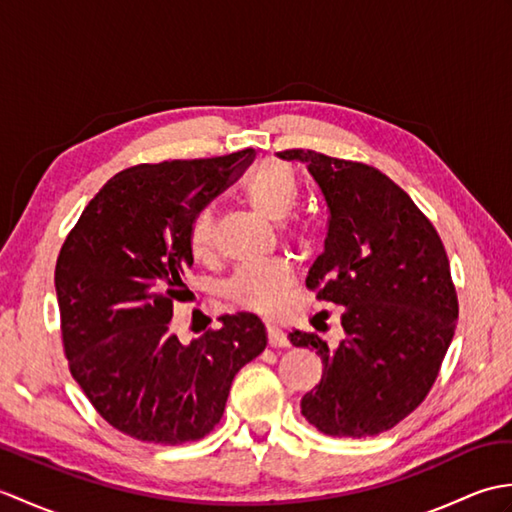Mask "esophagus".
<instances>
[{"label":"esophagus","mask_w":512,"mask_h":512,"mask_svg":"<svg viewBox=\"0 0 512 512\" xmlns=\"http://www.w3.org/2000/svg\"><path fill=\"white\" fill-rule=\"evenodd\" d=\"M266 334H268V345L270 347H288V336L284 330L275 328V325H266Z\"/></svg>","instance_id":"obj_1"}]
</instances>
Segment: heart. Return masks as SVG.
Segmentation results:
<instances>
[{"label":"heart","mask_w":512,"mask_h":512,"mask_svg":"<svg viewBox=\"0 0 512 512\" xmlns=\"http://www.w3.org/2000/svg\"><path fill=\"white\" fill-rule=\"evenodd\" d=\"M246 204L268 222H284L299 200V182L286 162L266 160L244 182ZM213 213L202 209L191 224L189 246L195 257H206L213 248ZM292 286V270L279 259H262L237 266L224 281L226 299L257 312H275Z\"/></svg>","instance_id":"b5f03b06"}]
</instances>
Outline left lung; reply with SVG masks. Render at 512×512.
Returning a JSON list of instances; mask_svg holds the SVG:
<instances>
[{"label":"left lung","instance_id":"8db88e82","mask_svg":"<svg viewBox=\"0 0 512 512\" xmlns=\"http://www.w3.org/2000/svg\"><path fill=\"white\" fill-rule=\"evenodd\" d=\"M328 204V237L308 270L317 299L343 306L345 339L330 347L292 330L321 356V383L301 413L336 438L376 436L416 409L453 341L458 297L436 228L396 182L363 162L290 149Z\"/></svg>","mask_w":512,"mask_h":512}]
</instances>
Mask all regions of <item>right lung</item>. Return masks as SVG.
<instances>
[{
    "label": "right lung",
    "instance_id": "add662e5",
    "mask_svg": "<svg viewBox=\"0 0 512 512\" xmlns=\"http://www.w3.org/2000/svg\"><path fill=\"white\" fill-rule=\"evenodd\" d=\"M253 149L116 173L85 206L54 270L70 372L94 409L136 440L182 444L220 422L235 374L264 352L253 312L224 314L191 343L171 332L193 266L191 224ZM211 321V319H209Z\"/></svg>",
    "mask_w": 512,
    "mask_h": 512
}]
</instances>
